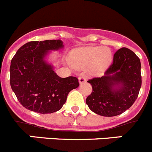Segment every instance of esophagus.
Segmentation results:
<instances>
[{"mask_svg": "<svg viewBox=\"0 0 152 152\" xmlns=\"http://www.w3.org/2000/svg\"><path fill=\"white\" fill-rule=\"evenodd\" d=\"M78 79H79V83H83L84 82L86 81V77H85L84 75H80V77H78Z\"/></svg>", "mask_w": 152, "mask_h": 152, "instance_id": "obj_1", "label": "esophagus"}]
</instances>
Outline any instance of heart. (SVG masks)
Wrapping results in <instances>:
<instances>
[{
  "label": "heart",
  "mask_w": 152,
  "mask_h": 152,
  "mask_svg": "<svg viewBox=\"0 0 152 152\" xmlns=\"http://www.w3.org/2000/svg\"><path fill=\"white\" fill-rule=\"evenodd\" d=\"M112 53L107 48L86 47L74 50L71 53V61L80 69L89 67L95 72L106 69L112 61Z\"/></svg>",
  "instance_id": "heart-1"
}]
</instances>
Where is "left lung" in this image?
<instances>
[{
	"label": "left lung",
	"mask_w": 152,
	"mask_h": 152,
	"mask_svg": "<svg viewBox=\"0 0 152 152\" xmlns=\"http://www.w3.org/2000/svg\"><path fill=\"white\" fill-rule=\"evenodd\" d=\"M140 60L127 48L118 49L104 76L89 79L92 92L86 103L95 113L115 116L129 109L142 85Z\"/></svg>",
	"instance_id": "8db88e82"
}]
</instances>
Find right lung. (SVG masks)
Here are the masks:
<instances>
[{"label": "right lung", "mask_w": 152, "mask_h": 152, "mask_svg": "<svg viewBox=\"0 0 152 152\" xmlns=\"http://www.w3.org/2000/svg\"><path fill=\"white\" fill-rule=\"evenodd\" d=\"M63 48L61 40L32 41L21 46L11 60L10 86L23 107L39 113L60 110L68 94L79 86L75 77H59L44 60L49 50Z\"/></svg>", "instance_id": "add662e5"}]
</instances>
